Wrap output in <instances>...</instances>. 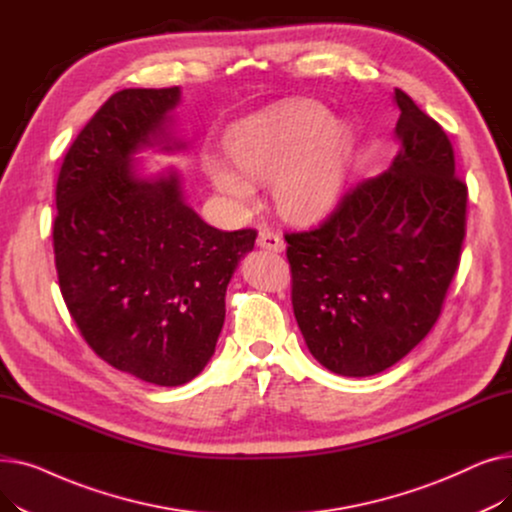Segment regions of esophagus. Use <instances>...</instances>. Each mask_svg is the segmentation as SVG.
Instances as JSON below:
<instances>
[{"instance_id": "1", "label": "esophagus", "mask_w": 512, "mask_h": 512, "mask_svg": "<svg viewBox=\"0 0 512 512\" xmlns=\"http://www.w3.org/2000/svg\"><path fill=\"white\" fill-rule=\"evenodd\" d=\"M257 247L259 249H267L274 253H282L286 249V242L282 240V236L270 232V230H261L257 236Z\"/></svg>"}]
</instances>
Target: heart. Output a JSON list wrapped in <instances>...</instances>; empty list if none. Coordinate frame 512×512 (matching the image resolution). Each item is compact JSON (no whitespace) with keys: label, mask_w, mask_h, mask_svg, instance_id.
Returning <instances> with one entry per match:
<instances>
[{"label":"heart","mask_w":512,"mask_h":512,"mask_svg":"<svg viewBox=\"0 0 512 512\" xmlns=\"http://www.w3.org/2000/svg\"><path fill=\"white\" fill-rule=\"evenodd\" d=\"M228 155L205 153L203 172L236 209H251L255 184H272L286 220L313 224L330 215L344 193L355 155L351 124L332 118L326 105L292 99L242 122L228 134Z\"/></svg>","instance_id":"b5f03b06"}]
</instances>
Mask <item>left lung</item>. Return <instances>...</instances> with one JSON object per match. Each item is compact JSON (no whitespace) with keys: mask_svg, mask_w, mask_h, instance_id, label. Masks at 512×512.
Wrapping results in <instances>:
<instances>
[{"mask_svg":"<svg viewBox=\"0 0 512 512\" xmlns=\"http://www.w3.org/2000/svg\"><path fill=\"white\" fill-rule=\"evenodd\" d=\"M398 151L311 232L286 234L292 307L309 353L346 378L375 375L434 328L459 267L467 186L442 126L394 89Z\"/></svg>","mask_w":512,"mask_h":512,"instance_id":"1","label":"left lung"}]
</instances>
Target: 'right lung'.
Wrapping results in <instances>:
<instances>
[{"mask_svg":"<svg viewBox=\"0 0 512 512\" xmlns=\"http://www.w3.org/2000/svg\"><path fill=\"white\" fill-rule=\"evenodd\" d=\"M182 89H124L80 130L60 170L53 251L80 334L112 367L182 386L215 353L226 288L257 232H222L186 201L184 176L143 151L184 153Z\"/></svg>","mask_w":512,"mask_h":512,"instance_id":"obj_1","label":"right lung"}]
</instances>
